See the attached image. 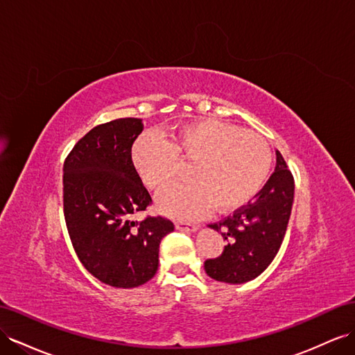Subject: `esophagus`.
<instances>
[{
	"label": "esophagus",
	"instance_id": "34e87169",
	"mask_svg": "<svg viewBox=\"0 0 355 355\" xmlns=\"http://www.w3.org/2000/svg\"><path fill=\"white\" fill-rule=\"evenodd\" d=\"M176 228H178V230H184V232H196V230H197L198 227H197V224H193V223L178 221V223H176Z\"/></svg>",
	"mask_w": 355,
	"mask_h": 355
}]
</instances>
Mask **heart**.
I'll return each instance as SVG.
<instances>
[{
	"mask_svg": "<svg viewBox=\"0 0 355 355\" xmlns=\"http://www.w3.org/2000/svg\"><path fill=\"white\" fill-rule=\"evenodd\" d=\"M134 168L149 189H164L176 178L179 162H189L187 179L158 198L162 212L196 218L214 206L219 214L249 203L269 176L272 154L258 134L216 119L187 122L167 139L141 134L131 148Z\"/></svg>",
	"mask_w": 355,
	"mask_h": 355,
	"instance_id": "b5f03b06",
	"label": "heart"
}]
</instances>
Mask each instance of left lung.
<instances>
[{"instance_id":"obj_1","label":"left lung","mask_w":355,"mask_h":355,"mask_svg":"<svg viewBox=\"0 0 355 355\" xmlns=\"http://www.w3.org/2000/svg\"><path fill=\"white\" fill-rule=\"evenodd\" d=\"M293 200L294 178L276 150V168L255 200L232 216L209 224L228 243L221 255L205 261L206 273L227 284H243L261 275L282 245Z\"/></svg>"}]
</instances>
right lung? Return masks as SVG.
I'll list each match as a JSON object with an SVG mask.
<instances>
[{"mask_svg": "<svg viewBox=\"0 0 355 355\" xmlns=\"http://www.w3.org/2000/svg\"><path fill=\"white\" fill-rule=\"evenodd\" d=\"M141 119L121 118L94 127L65 158L64 216L80 263L114 288L146 284L158 270L161 239L175 230L162 216L136 221L152 205L131 159Z\"/></svg>", "mask_w": 355, "mask_h": 355, "instance_id": "right-lung-1", "label": "right lung"}]
</instances>
